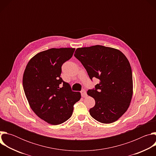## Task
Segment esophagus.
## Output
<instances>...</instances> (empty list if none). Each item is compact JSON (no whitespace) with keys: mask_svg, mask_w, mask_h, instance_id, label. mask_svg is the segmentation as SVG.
Here are the masks:
<instances>
[{"mask_svg":"<svg viewBox=\"0 0 156 156\" xmlns=\"http://www.w3.org/2000/svg\"><path fill=\"white\" fill-rule=\"evenodd\" d=\"M81 96L83 97V98H86V97H87V93H86V91L84 90H81Z\"/></svg>","mask_w":156,"mask_h":156,"instance_id":"esophagus-1","label":"esophagus"}]
</instances>
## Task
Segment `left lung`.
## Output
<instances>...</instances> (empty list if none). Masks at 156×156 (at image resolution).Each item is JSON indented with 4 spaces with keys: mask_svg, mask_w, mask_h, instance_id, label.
I'll return each instance as SVG.
<instances>
[{
    "mask_svg": "<svg viewBox=\"0 0 156 156\" xmlns=\"http://www.w3.org/2000/svg\"><path fill=\"white\" fill-rule=\"evenodd\" d=\"M90 78L99 80L87 94L95 105L91 116L102 123L117 120L127 110L133 95V76L129 61L119 50L103 46L78 48L74 54Z\"/></svg>",
    "mask_w": 156,
    "mask_h": 156,
    "instance_id": "1",
    "label": "left lung"
}]
</instances>
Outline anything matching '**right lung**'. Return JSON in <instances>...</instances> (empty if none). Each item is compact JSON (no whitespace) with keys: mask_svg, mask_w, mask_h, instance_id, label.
<instances>
[{"mask_svg":"<svg viewBox=\"0 0 156 156\" xmlns=\"http://www.w3.org/2000/svg\"><path fill=\"white\" fill-rule=\"evenodd\" d=\"M75 48L50 49L37 54L28 63L23 74L25 96L34 112L42 120L61 124L70 118L80 92L60 77L62 65L73 56Z\"/></svg>","mask_w":156,"mask_h":156,"instance_id":"obj_1","label":"right lung"}]
</instances>
